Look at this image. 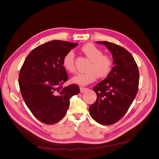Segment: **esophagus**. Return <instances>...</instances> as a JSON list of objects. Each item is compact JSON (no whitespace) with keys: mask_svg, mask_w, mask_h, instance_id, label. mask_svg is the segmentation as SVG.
Wrapping results in <instances>:
<instances>
[{"mask_svg":"<svg viewBox=\"0 0 159 159\" xmlns=\"http://www.w3.org/2000/svg\"><path fill=\"white\" fill-rule=\"evenodd\" d=\"M88 89V88H80V91L81 93L84 92L85 91H86V90Z\"/></svg>","mask_w":159,"mask_h":159,"instance_id":"esophagus-1","label":"esophagus"}]
</instances>
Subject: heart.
Returning a JSON list of instances; mask_svg holds the SVG:
<instances>
[{
    "label": "heart",
    "instance_id": "obj_1",
    "mask_svg": "<svg viewBox=\"0 0 159 159\" xmlns=\"http://www.w3.org/2000/svg\"><path fill=\"white\" fill-rule=\"evenodd\" d=\"M82 52L85 54L89 63L85 73H79L71 78V81L79 85H86L94 82L96 77L104 79L110 74L113 67V61L107 55H103L102 52L93 44H87L82 47ZM63 67L70 72L75 71L74 53L70 51L63 60Z\"/></svg>",
    "mask_w": 159,
    "mask_h": 159
}]
</instances>
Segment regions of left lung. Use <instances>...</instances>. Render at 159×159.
I'll list each match as a JSON object with an SVG mask.
<instances>
[{
	"label": "left lung",
	"instance_id": "8db88e82",
	"mask_svg": "<svg viewBox=\"0 0 159 159\" xmlns=\"http://www.w3.org/2000/svg\"><path fill=\"white\" fill-rule=\"evenodd\" d=\"M96 43L105 45L110 50L114 67L106 79L94 87L97 99L89 110L96 122L110 125L125 114L135 98L139 71L134 58L127 49L107 41Z\"/></svg>",
	"mask_w": 159,
	"mask_h": 159
}]
</instances>
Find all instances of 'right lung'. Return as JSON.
Wrapping results in <instances>:
<instances>
[{
	"label": "right lung",
	"mask_w": 159,
	"mask_h": 159,
	"mask_svg": "<svg viewBox=\"0 0 159 159\" xmlns=\"http://www.w3.org/2000/svg\"><path fill=\"white\" fill-rule=\"evenodd\" d=\"M78 45L57 40L40 45L28 54L20 70L18 84L24 101L43 123L51 125L63 119L70 98L80 92L75 84L62 86L68 79L63 58Z\"/></svg>",
	"instance_id": "add662e5"
}]
</instances>
